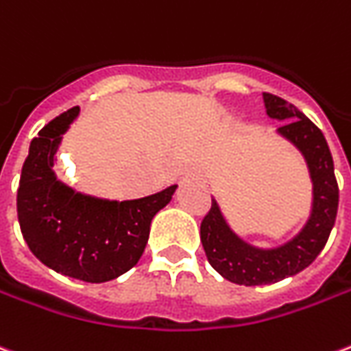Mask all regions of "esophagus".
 Wrapping results in <instances>:
<instances>
[{
  "label": "esophagus",
  "mask_w": 351,
  "mask_h": 351,
  "mask_svg": "<svg viewBox=\"0 0 351 351\" xmlns=\"http://www.w3.org/2000/svg\"><path fill=\"white\" fill-rule=\"evenodd\" d=\"M184 184H192V182H199L197 178H193V176H186V178H182Z\"/></svg>",
  "instance_id": "esophagus-1"
}]
</instances>
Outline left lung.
<instances>
[{"label":"left lung","mask_w":351,"mask_h":351,"mask_svg":"<svg viewBox=\"0 0 351 351\" xmlns=\"http://www.w3.org/2000/svg\"><path fill=\"white\" fill-rule=\"evenodd\" d=\"M266 114L285 121L278 129L281 136L302 152L313 184L312 215L298 234L276 249H256L232 232L213 199L201 220V243L207 261L222 278L237 285H268L291 278L308 268L329 239L338 210V184L327 141L302 112L276 95L264 93Z\"/></svg>","instance_id":"8db88e82"}]
</instances>
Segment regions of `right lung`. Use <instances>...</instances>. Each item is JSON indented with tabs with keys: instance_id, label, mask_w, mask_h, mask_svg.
I'll return each instance as SVG.
<instances>
[{
	"instance_id": "add662e5",
	"label": "right lung",
	"mask_w": 351,
	"mask_h": 351,
	"mask_svg": "<svg viewBox=\"0 0 351 351\" xmlns=\"http://www.w3.org/2000/svg\"><path fill=\"white\" fill-rule=\"evenodd\" d=\"M77 114V106L60 114L32 141L16 213L24 241L47 268L87 283H104L141 261L152 218L171 201L176 184L141 199L110 201L60 182L53 171L55 154Z\"/></svg>"
}]
</instances>
